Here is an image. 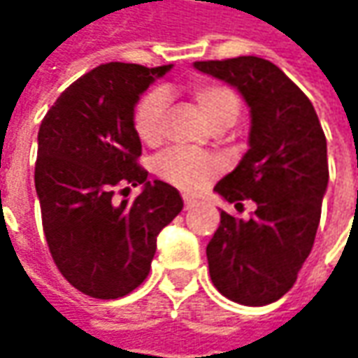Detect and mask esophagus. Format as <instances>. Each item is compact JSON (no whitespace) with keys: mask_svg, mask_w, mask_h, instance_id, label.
Wrapping results in <instances>:
<instances>
[{"mask_svg":"<svg viewBox=\"0 0 358 358\" xmlns=\"http://www.w3.org/2000/svg\"><path fill=\"white\" fill-rule=\"evenodd\" d=\"M195 203H197V201L195 199H191V197H183V205H185V209H193V207H195Z\"/></svg>","mask_w":358,"mask_h":358,"instance_id":"esophagus-1","label":"esophagus"}]
</instances>
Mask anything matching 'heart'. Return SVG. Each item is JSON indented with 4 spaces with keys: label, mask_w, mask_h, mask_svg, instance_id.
<instances>
[{
    "label": "heart",
    "mask_w": 358,
    "mask_h": 358,
    "mask_svg": "<svg viewBox=\"0 0 358 358\" xmlns=\"http://www.w3.org/2000/svg\"><path fill=\"white\" fill-rule=\"evenodd\" d=\"M189 95L199 107L203 119L211 129H225L239 117L241 103L237 93L221 83L201 81L189 87ZM167 99L161 90H151L141 97L135 107L133 125L143 143L155 145L163 137ZM223 169L221 159L215 155L195 153V151H167L155 161V173L167 183L183 191H199L207 181H211Z\"/></svg>",
    "instance_id": "obj_1"
}]
</instances>
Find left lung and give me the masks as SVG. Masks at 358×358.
Masks as SVG:
<instances>
[{
	"label": "left lung",
	"instance_id": "obj_1",
	"mask_svg": "<svg viewBox=\"0 0 358 358\" xmlns=\"http://www.w3.org/2000/svg\"><path fill=\"white\" fill-rule=\"evenodd\" d=\"M193 67L235 87L249 105V149L215 193L237 209L251 199L257 209L247 221L221 211L207 261L221 295L263 307L295 285L313 249L329 183L327 139L309 97L275 63L243 55Z\"/></svg>",
	"mask_w": 358,
	"mask_h": 358
}]
</instances>
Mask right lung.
<instances>
[{
    "label": "right lung",
    "mask_w": 358,
    "mask_h": 358,
    "mask_svg": "<svg viewBox=\"0 0 358 358\" xmlns=\"http://www.w3.org/2000/svg\"><path fill=\"white\" fill-rule=\"evenodd\" d=\"M173 65L105 63L51 105L37 133L35 191L49 251L62 275L93 299H119L149 275L157 235L183 209L179 191L147 181L133 113ZM144 187L133 203L117 185ZM129 189V187H127Z\"/></svg>",
    "instance_id": "add662e5"
}]
</instances>
